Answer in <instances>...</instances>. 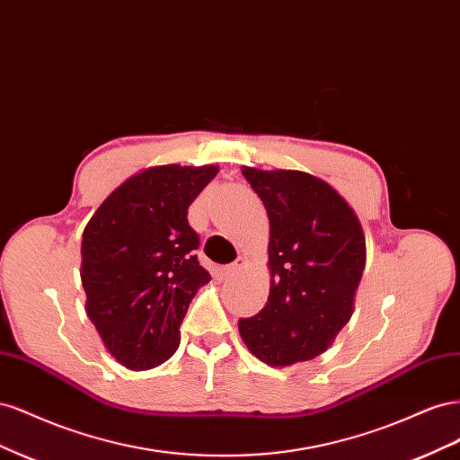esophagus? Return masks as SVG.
Wrapping results in <instances>:
<instances>
[{"label": "esophagus", "mask_w": 460, "mask_h": 460, "mask_svg": "<svg viewBox=\"0 0 460 460\" xmlns=\"http://www.w3.org/2000/svg\"><path fill=\"white\" fill-rule=\"evenodd\" d=\"M243 264H245V259H242V257H240L238 261L230 262L228 267H226V274H230V276H232V274H235V272H238V270L243 267Z\"/></svg>", "instance_id": "esophagus-1"}]
</instances>
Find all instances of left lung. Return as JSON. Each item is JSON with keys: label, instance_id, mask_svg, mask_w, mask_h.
Wrapping results in <instances>:
<instances>
[{"label": "left lung", "instance_id": "1", "mask_svg": "<svg viewBox=\"0 0 460 460\" xmlns=\"http://www.w3.org/2000/svg\"><path fill=\"white\" fill-rule=\"evenodd\" d=\"M270 220V296L242 340L262 363L289 367L324 353L349 323L365 269V235L353 208L324 180L299 171L243 166Z\"/></svg>", "mask_w": 460, "mask_h": 460}]
</instances>
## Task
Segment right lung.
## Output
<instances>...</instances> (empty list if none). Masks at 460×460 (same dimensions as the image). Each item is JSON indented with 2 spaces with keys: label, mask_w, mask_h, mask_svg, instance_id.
Segmentation results:
<instances>
[{
  "label": "right lung",
  "mask_w": 460,
  "mask_h": 460,
  "mask_svg": "<svg viewBox=\"0 0 460 460\" xmlns=\"http://www.w3.org/2000/svg\"><path fill=\"white\" fill-rule=\"evenodd\" d=\"M217 172L213 164L153 166L111 193L82 234L88 316L130 370L172 357L193 296L211 280L188 207Z\"/></svg>",
  "instance_id": "right-lung-1"
}]
</instances>
